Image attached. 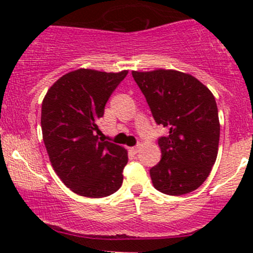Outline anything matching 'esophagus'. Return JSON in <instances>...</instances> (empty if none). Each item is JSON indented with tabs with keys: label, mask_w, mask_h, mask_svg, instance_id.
<instances>
[{
	"label": "esophagus",
	"mask_w": 253,
	"mask_h": 253,
	"mask_svg": "<svg viewBox=\"0 0 253 253\" xmlns=\"http://www.w3.org/2000/svg\"><path fill=\"white\" fill-rule=\"evenodd\" d=\"M129 150H131V152L133 153V154H137V153H138L139 150H141V145H136V147H132Z\"/></svg>",
	"instance_id": "34e87169"
}]
</instances>
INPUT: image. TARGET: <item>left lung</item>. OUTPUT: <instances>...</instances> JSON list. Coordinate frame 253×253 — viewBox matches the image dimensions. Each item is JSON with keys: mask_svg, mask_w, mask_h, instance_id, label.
I'll use <instances>...</instances> for the list:
<instances>
[{"mask_svg": "<svg viewBox=\"0 0 253 253\" xmlns=\"http://www.w3.org/2000/svg\"><path fill=\"white\" fill-rule=\"evenodd\" d=\"M158 125L169 131L158 139L159 164L150 169L153 186L181 196L197 190L216 160L220 134L211 91L197 78L174 70L132 71Z\"/></svg>", "mask_w": 253, "mask_h": 253, "instance_id": "8db88e82", "label": "left lung"}]
</instances>
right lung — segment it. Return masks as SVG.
Wrapping results in <instances>:
<instances>
[{
  "mask_svg": "<svg viewBox=\"0 0 253 253\" xmlns=\"http://www.w3.org/2000/svg\"><path fill=\"white\" fill-rule=\"evenodd\" d=\"M127 73L79 68L57 79L42 100V139L51 165L61 181L79 196L106 197L122 185L127 150L100 141L98 122Z\"/></svg>",
  "mask_w": 253,
  "mask_h": 253,
  "instance_id": "right-lung-1",
  "label": "right lung"
}]
</instances>
